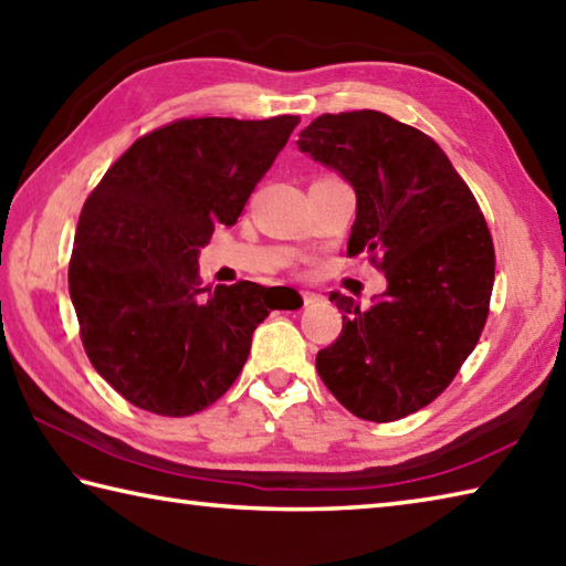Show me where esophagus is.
<instances>
[{
  "instance_id": "34e87169",
  "label": "esophagus",
  "mask_w": 566,
  "mask_h": 566,
  "mask_svg": "<svg viewBox=\"0 0 566 566\" xmlns=\"http://www.w3.org/2000/svg\"><path fill=\"white\" fill-rule=\"evenodd\" d=\"M317 301H323V295L311 293V291H303V303H305V305H313V303H317Z\"/></svg>"
}]
</instances>
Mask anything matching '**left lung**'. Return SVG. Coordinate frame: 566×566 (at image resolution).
I'll list each match as a JSON object with an SVG mask.
<instances>
[{
    "label": "left lung",
    "instance_id": "left-lung-1",
    "mask_svg": "<svg viewBox=\"0 0 566 566\" xmlns=\"http://www.w3.org/2000/svg\"><path fill=\"white\" fill-rule=\"evenodd\" d=\"M297 150L355 189L347 253L367 251L387 275L369 311L329 295L343 333L317 352V375L359 419H403L449 387L483 333L495 251L481 207L429 135L377 111L319 115Z\"/></svg>",
    "mask_w": 566,
    "mask_h": 566
}]
</instances>
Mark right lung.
<instances>
[{"mask_svg": "<svg viewBox=\"0 0 566 566\" xmlns=\"http://www.w3.org/2000/svg\"><path fill=\"white\" fill-rule=\"evenodd\" d=\"M297 115L195 117L140 137L85 199L69 265L95 371L135 407L189 416L247 365L279 297L251 281L199 287V251L233 227Z\"/></svg>", "mask_w": 566, "mask_h": 566, "instance_id": "add662e5", "label": "right lung"}]
</instances>
